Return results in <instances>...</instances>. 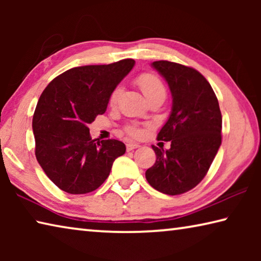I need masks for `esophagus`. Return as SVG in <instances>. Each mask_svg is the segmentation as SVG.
I'll return each instance as SVG.
<instances>
[{"label":"esophagus","instance_id":"1","mask_svg":"<svg viewBox=\"0 0 261 261\" xmlns=\"http://www.w3.org/2000/svg\"><path fill=\"white\" fill-rule=\"evenodd\" d=\"M139 146H140V145L137 144V143H127L126 144V149H127V151H132V149L138 148Z\"/></svg>","mask_w":261,"mask_h":261}]
</instances>
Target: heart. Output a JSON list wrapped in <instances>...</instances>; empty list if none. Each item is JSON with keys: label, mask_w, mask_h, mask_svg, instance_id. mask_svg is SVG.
<instances>
[{"label": "heart", "mask_w": 261, "mask_h": 261, "mask_svg": "<svg viewBox=\"0 0 261 261\" xmlns=\"http://www.w3.org/2000/svg\"><path fill=\"white\" fill-rule=\"evenodd\" d=\"M136 84L140 87V90L143 91V93L146 96L147 100H151L155 96L159 95H166V88L165 85L160 78L155 76L154 73L151 72H145L139 74L138 77L136 78ZM122 88L121 86H116L112 91V93L109 95V105L110 106H115L117 103L118 99H120ZM126 132L129 134L131 137L134 138H139L143 135L141 130L137 129V127H127Z\"/></svg>", "instance_id": "b5f03b06"}]
</instances>
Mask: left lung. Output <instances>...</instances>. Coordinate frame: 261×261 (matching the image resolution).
<instances>
[{
    "label": "left lung",
    "instance_id": "1",
    "mask_svg": "<svg viewBox=\"0 0 261 261\" xmlns=\"http://www.w3.org/2000/svg\"><path fill=\"white\" fill-rule=\"evenodd\" d=\"M152 67L173 96L169 118L158 135L159 140L170 141V148L153 145L156 161L145 176L158 191L176 196L206 176L221 145L222 116L213 88L196 69L169 61H155Z\"/></svg>",
    "mask_w": 261,
    "mask_h": 261
}]
</instances>
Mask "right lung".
I'll return each instance as SVG.
<instances>
[{
    "label": "right lung",
    "mask_w": 261,
    "mask_h": 261,
    "mask_svg": "<svg viewBox=\"0 0 261 261\" xmlns=\"http://www.w3.org/2000/svg\"><path fill=\"white\" fill-rule=\"evenodd\" d=\"M134 65L126 59L72 68L42 92L32 121L35 156L57 188L71 194L94 191L125 153L120 140L92 139L87 125L105 114L110 93Z\"/></svg>",
    "instance_id": "obj_1"
}]
</instances>
